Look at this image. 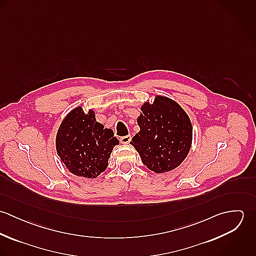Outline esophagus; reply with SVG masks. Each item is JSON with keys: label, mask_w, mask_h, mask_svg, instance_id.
Here are the masks:
<instances>
[{"label": "esophagus", "mask_w": 256, "mask_h": 256, "mask_svg": "<svg viewBox=\"0 0 256 256\" xmlns=\"http://www.w3.org/2000/svg\"><path fill=\"white\" fill-rule=\"evenodd\" d=\"M130 141H131V136L130 135H126V136H123V137L120 138V142L122 144H128Z\"/></svg>", "instance_id": "34e87169"}]
</instances>
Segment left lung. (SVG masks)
<instances>
[{
    "label": "left lung",
    "mask_w": 256,
    "mask_h": 256,
    "mask_svg": "<svg viewBox=\"0 0 256 256\" xmlns=\"http://www.w3.org/2000/svg\"><path fill=\"white\" fill-rule=\"evenodd\" d=\"M141 110L140 132L131 144L152 172L160 174L176 168L186 158L192 142L188 115L176 102L160 96Z\"/></svg>",
    "instance_id": "left-lung-1"
}]
</instances>
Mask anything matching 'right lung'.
<instances>
[{
    "label": "right lung",
    "mask_w": 256,
    "mask_h": 256,
    "mask_svg": "<svg viewBox=\"0 0 256 256\" xmlns=\"http://www.w3.org/2000/svg\"><path fill=\"white\" fill-rule=\"evenodd\" d=\"M111 129L96 122L94 111L82 108L72 110L62 122L56 138V148L69 170L88 178H96L108 166L113 146L119 144Z\"/></svg>",
    "instance_id": "right-lung-1"
}]
</instances>
